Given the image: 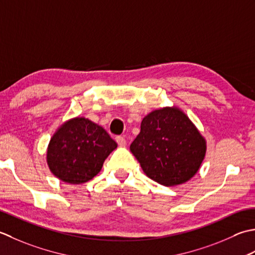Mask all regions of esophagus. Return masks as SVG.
Returning a JSON list of instances; mask_svg holds the SVG:
<instances>
[{"label": "esophagus", "mask_w": 255, "mask_h": 255, "mask_svg": "<svg viewBox=\"0 0 255 255\" xmlns=\"http://www.w3.org/2000/svg\"><path fill=\"white\" fill-rule=\"evenodd\" d=\"M116 141H117V143H118L119 146H121V147L126 146L127 141H126V138H124L123 136H118V137L116 138Z\"/></svg>", "instance_id": "esophagus-1"}]
</instances>
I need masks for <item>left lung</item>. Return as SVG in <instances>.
I'll list each match as a JSON object with an SVG mask.
<instances>
[{
	"label": "left lung",
	"instance_id": "left-lung-1",
	"mask_svg": "<svg viewBox=\"0 0 255 255\" xmlns=\"http://www.w3.org/2000/svg\"><path fill=\"white\" fill-rule=\"evenodd\" d=\"M147 177L164 186L185 184L198 173L207 141L178 107L149 112L129 146Z\"/></svg>",
	"mask_w": 255,
	"mask_h": 255
}]
</instances>
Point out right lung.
Returning <instances> with one entry per match:
<instances>
[{
	"mask_svg": "<svg viewBox=\"0 0 255 255\" xmlns=\"http://www.w3.org/2000/svg\"><path fill=\"white\" fill-rule=\"evenodd\" d=\"M118 144L99 124L85 117L64 122L50 137L46 162L55 177L79 185L92 179Z\"/></svg>",
	"mask_w": 255,
	"mask_h": 255,
	"instance_id": "right-lung-1",
	"label": "right lung"
}]
</instances>
